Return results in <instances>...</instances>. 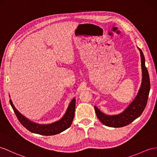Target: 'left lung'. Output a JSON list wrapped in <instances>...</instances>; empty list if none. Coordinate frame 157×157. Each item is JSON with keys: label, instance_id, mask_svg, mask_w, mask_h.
<instances>
[{"label": "left lung", "instance_id": "1", "mask_svg": "<svg viewBox=\"0 0 157 157\" xmlns=\"http://www.w3.org/2000/svg\"><path fill=\"white\" fill-rule=\"evenodd\" d=\"M141 56V65L143 71V81L141 84L140 89L137 96L132 103H131L127 109L124 112L114 116H109L100 111L97 106H94L97 116L102 124L110 127H123L131 123L136 118L139 117L143 113L148 98L149 91H150L151 84L149 78L148 72L145 67V59L142 51L140 48Z\"/></svg>", "mask_w": 157, "mask_h": 157}]
</instances>
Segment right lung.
Listing matches in <instances>:
<instances>
[{
  "instance_id": "1",
  "label": "right lung",
  "mask_w": 157,
  "mask_h": 157,
  "mask_svg": "<svg viewBox=\"0 0 157 157\" xmlns=\"http://www.w3.org/2000/svg\"><path fill=\"white\" fill-rule=\"evenodd\" d=\"M75 98L72 99L69 106H68L65 114L59 121H56L55 123L48 124H39L30 121L23 115H22L15 109L14 106L12 102V101L10 99V105L12 106L15 114H16L17 118L19 122L21 123V124H22V126H24L26 129L29 130L31 132L39 134V135L45 136L56 135V134H59L61 132L65 131L66 129L70 127L75 116Z\"/></svg>"
}]
</instances>
